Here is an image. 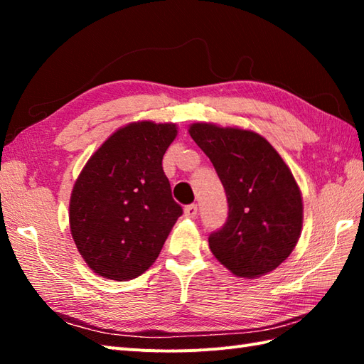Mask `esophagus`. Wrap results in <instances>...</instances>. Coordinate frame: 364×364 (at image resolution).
<instances>
[{"instance_id":"34e87169","label":"esophagus","mask_w":364,"mask_h":364,"mask_svg":"<svg viewBox=\"0 0 364 364\" xmlns=\"http://www.w3.org/2000/svg\"><path fill=\"white\" fill-rule=\"evenodd\" d=\"M198 213V206L196 203H191L188 206H184V215L189 219H196Z\"/></svg>"}]
</instances>
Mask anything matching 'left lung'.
Segmentation results:
<instances>
[{
  "instance_id": "8db88e82",
  "label": "left lung",
  "mask_w": 364,
  "mask_h": 364,
  "mask_svg": "<svg viewBox=\"0 0 364 364\" xmlns=\"http://www.w3.org/2000/svg\"><path fill=\"white\" fill-rule=\"evenodd\" d=\"M189 134L213 162L227 194V222L208 237L214 257L244 278L277 269L296 247L304 219L289 167L253 131L194 123Z\"/></svg>"
}]
</instances>
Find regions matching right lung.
<instances>
[{"label": "right lung", "mask_w": 364, "mask_h": 364, "mask_svg": "<svg viewBox=\"0 0 364 364\" xmlns=\"http://www.w3.org/2000/svg\"><path fill=\"white\" fill-rule=\"evenodd\" d=\"M175 137L173 123H129L82 168L70 198V230L95 274L133 280L156 261L183 214L162 170Z\"/></svg>", "instance_id": "obj_1"}]
</instances>
